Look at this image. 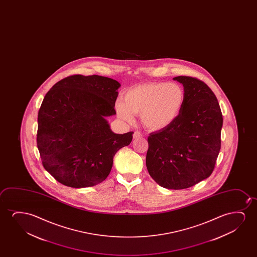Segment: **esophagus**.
<instances>
[{"instance_id": "34e87169", "label": "esophagus", "mask_w": 257, "mask_h": 257, "mask_svg": "<svg viewBox=\"0 0 257 257\" xmlns=\"http://www.w3.org/2000/svg\"><path fill=\"white\" fill-rule=\"evenodd\" d=\"M142 137V134L140 132H135L134 134V139H140V138Z\"/></svg>"}]
</instances>
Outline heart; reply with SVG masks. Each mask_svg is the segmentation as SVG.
<instances>
[{
    "mask_svg": "<svg viewBox=\"0 0 257 257\" xmlns=\"http://www.w3.org/2000/svg\"><path fill=\"white\" fill-rule=\"evenodd\" d=\"M123 100L116 102L121 119L133 123L135 115H141V123L148 130H165L176 122L183 110L185 92L177 83L149 82L128 89Z\"/></svg>",
    "mask_w": 257,
    "mask_h": 257,
    "instance_id": "obj_1",
    "label": "heart"
}]
</instances>
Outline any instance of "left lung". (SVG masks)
<instances>
[{"instance_id": "8db88e82", "label": "left lung", "mask_w": 257, "mask_h": 257, "mask_svg": "<svg viewBox=\"0 0 257 257\" xmlns=\"http://www.w3.org/2000/svg\"><path fill=\"white\" fill-rule=\"evenodd\" d=\"M185 92L176 122L148 138L146 164L160 186L182 190L211 176L221 147L223 116L214 93L197 78H173Z\"/></svg>"}]
</instances>
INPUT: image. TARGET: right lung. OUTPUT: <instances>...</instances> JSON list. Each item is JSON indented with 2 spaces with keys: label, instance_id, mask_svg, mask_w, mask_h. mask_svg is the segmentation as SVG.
<instances>
[{
  "label": "right lung",
  "instance_id": "add662e5",
  "mask_svg": "<svg viewBox=\"0 0 257 257\" xmlns=\"http://www.w3.org/2000/svg\"><path fill=\"white\" fill-rule=\"evenodd\" d=\"M120 86L111 78L75 74L47 92L38 116L37 145L44 168L59 183L72 188L102 183L116 152L130 145L134 132L114 134L106 120L116 114Z\"/></svg>",
  "mask_w": 257,
  "mask_h": 257
}]
</instances>
